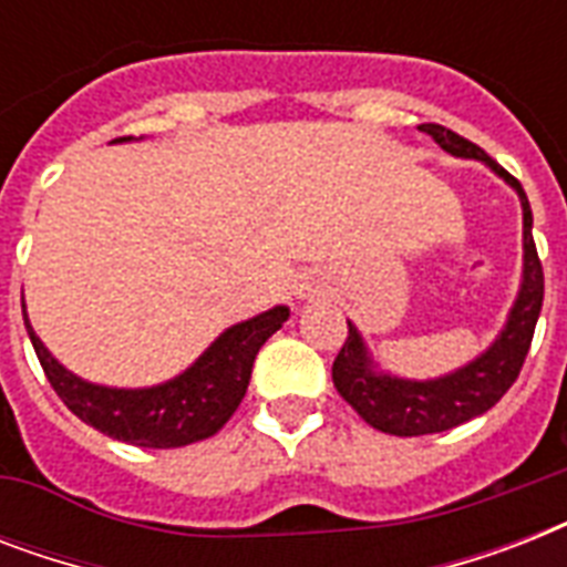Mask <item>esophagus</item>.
I'll list each match as a JSON object with an SVG mask.
<instances>
[{"label":"esophagus","instance_id":"esophagus-1","mask_svg":"<svg viewBox=\"0 0 567 567\" xmlns=\"http://www.w3.org/2000/svg\"><path fill=\"white\" fill-rule=\"evenodd\" d=\"M300 297H309V291H300Z\"/></svg>","mask_w":567,"mask_h":567}]
</instances>
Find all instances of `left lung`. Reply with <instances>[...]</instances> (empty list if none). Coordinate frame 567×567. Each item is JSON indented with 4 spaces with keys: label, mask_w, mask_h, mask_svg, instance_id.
<instances>
[{
    "label": "left lung",
    "mask_w": 567,
    "mask_h": 567,
    "mask_svg": "<svg viewBox=\"0 0 567 567\" xmlns=\"http://www.w3.org/2000/svg\"><path fill=\"white\" fill-rule=\"evenodd\" d=\"M423 132L432 135V141L450 155L483 162L518 194L520 212H524V270H520L518 297L512 302L501 336L494 338L476 359L456 371L444 373V377L405 379L382 371L373 362L362 332L347 320L350 336L332 362V382H336L338 394L344 396L373 430L403 435V439L447 432L458 423L488 412L518 379L529 344H533L538 315H542V300H545V274H542L536 240H533V212H529V199L520 188V182L503 171L492 155H485L480 146L456 132H450L439 123H426Z\"/></svg>",
    "instance_id": "8db88e82"
}]
</instances>
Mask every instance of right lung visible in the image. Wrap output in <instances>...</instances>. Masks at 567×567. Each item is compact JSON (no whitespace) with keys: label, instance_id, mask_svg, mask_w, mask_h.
I'll use <instances>...</instances> for the list:
<instances>
[{"label":"right lung","instance_id":"obj_1","mask_svg":"<svg viewBox=\"0 0 567 567\" xmlns=\"http://www.w3.org/2000/svg\"><path fill=\"white\" fill-rule=\"evenodd\" d=\"M117 141H132V137H117ZM288 315H291L288 306H274L256 318L240 320L214 338L212 347L190 368L162 385L109 388L66 371L34 336L22 306L25 332L38 353L40 368L66 409L109 439L153 450L185 447L194 441L212 439L214 432L223 430V423L229 421L247 394L258 350L276 329H282Z\"/></svg>","mask_w":567,"mask_h":567}]
</instances>
